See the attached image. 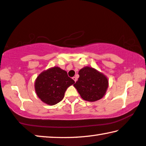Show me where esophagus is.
Returning a JSON list of instances; mask_svg holds the SVG:
<instances>
[{
	"label": "esophagus",
	"instance_id": "obj_1",
	"mask_svg": "<svg viewBox=\"0 0 146 146\" xmlns=\"http://www.w3.org/2000/svg\"><path fill=\"white\" fill-rule=\"evenodd\" d=\"M73 80H74V81H75V82L77 81V77H73Z\"/></svg>",
	"mask_w": 146,
	"mask_h": 146
}]
</instances>
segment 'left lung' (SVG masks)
<instances>
[{"label":"left lung","instance_id":"left-lung-1","mask_svg":"<svg viewBox=\"0 0 146 146\" xmlns=\"http://www.w3.org/2000/svg\"><path fill=\"white\" fill-rule=\"evenodd\" d=\"M79 78L73 84L84 100L95 102L100 100L108 87L107 77L94 68L85 67L79 71Z\"/></svg>","mask_w":146,"mask_h":146}]
</instances>
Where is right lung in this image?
Instances as JSON below:
<instances>
[{
  "label": "right lung",
  "instance_id": "1",
  "mask_svg": "<svg viewBox=\"0 0 146 146\" xmlns=\"http://www.w3.org/2000/svg\"><path fill=\"white\" fill-rule=\"evenodd\" d=\"M75 81L66 71L54 67L43 71L36 78L35 88L38 97L48 105H55L64 98L69 86Z\"/></svg>",
  "mask_w": 146,
  "mask_h": 146
}]
</instances>
